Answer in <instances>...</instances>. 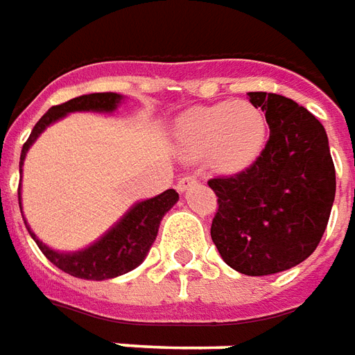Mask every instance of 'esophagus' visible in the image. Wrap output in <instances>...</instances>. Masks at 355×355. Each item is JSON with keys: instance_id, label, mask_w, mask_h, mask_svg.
<instances>
[{"instance_id": "1", "label": "esophagus", "mask_w": 355, "mask_h": 355, "mask_svg": "<svg viewBox=\"0 0 355 355\" xmlns=\"http://www.w3.org/2000/svg\"><path fill=\"white\" fill-rule=\"evenodd\" d=\"M196 184H198V180H196L193 177H182L177 182V190L180 191V193H184L186 190H190L191 186H196Z\"/></svg>"}]
</instances>
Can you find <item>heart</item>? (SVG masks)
Masks as SVG:
<instances>
[{
  "instance_id": "heart-1",
  "label": "heart",
  "mask_w": 355,
  "mask_h": 355,
  "mask_svg": "<svg viewBox=\"0 0 355 355\" xmlns=\"http://www.w3.org/2000/svg\"><path fill=\"white\" fill-rule=\"evenodd\" d=\"M267 120L256 105L246 101L193 107L178 118L175 143L188 159L209 156L214 169L224 173L246 169L261 154Z\"/></svg>"
}]
</instances>
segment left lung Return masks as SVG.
Masks as SVG:
<instances>
[{"label":"left lung","instance_id":"8db88e82","mask_svg":"<svg viewBox=\"0 0 355 355\" xmlns=\"http://www.w3.org/2000/svg\"><path fill=\"white\" fill-rule=\"evenodd\" d=\"M265 112L269 141L254 164L209 180L218 198L212 243L231 269L265 277L316 250L335 201V165L324 125L278 94L248 92Z\"/></svg>","mask_w":355,"mask_h":355}]
</instances>
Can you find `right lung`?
Here are the masks:
<instances>
[{
  "label": "right lung",
  "mask_w": 355,
  "mask_h": 355,
  "mask_svg": "<svg viewBox=\"0 0 355 355\" xmlns=\"http://www.w3.org/2000/svg\"><path fill=\"white\" fill-rule=\"evenodd\" d=\"M124 101V96L114 92H103V94H88L69 99L67 103L56 105L44 112L35 128L31 130L30 139L24 143L22 154H20V173H22L24 159L30 150V146L43 133L49 125L58 120L65 118L69 112H105L111 114L118 109V105ZM178 201V193L175 190H165L156 198L144 199L130 207V211L107 230L97 239L96 243L86 246L83 250L60 252L46 246L43 241H39L37 235L31 231L26 222V227L30 231L31 239L37 243L46 259L54 263L58 269L71 275V277L84 278V280H109L120 275L133 271L135 267L143 263V259L148 256L150 246L156 241L159 222L167 212L173 209V205ZM18 205L22 209V184L18 186Z\"/></svg>",
  "instance_id": "add662e5"
}]
</instances>
